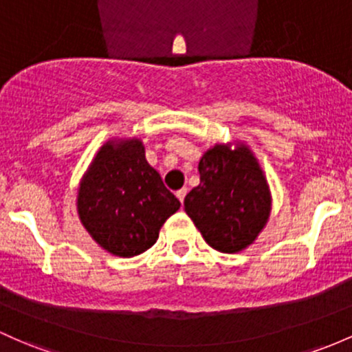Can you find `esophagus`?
Returning a JSON list of instances; mask_svg holds the SVG:
<instances>
[{"mask_svg":"<svg viewBox=\"0 0 352 352\" xmlns=\"http://www.w3.org/2000/svg\"><path fill=\"white\" fill-rule=\"evenodd\" d=\"M186 192H188L186 188H183V190L176 191V196H177V199H179V201H181V205H183V203H184V198H186Z\"/></svg>","mask_w":352,"mask_h":352,"instance_id":"esophagus-1","label":"esophagus"}]
</instances>
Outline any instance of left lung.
<instances>
[{
	"label": "left lung",
	"instance_id": "8db88e82",
	"mask_svg": "<svg viewBox=\"0 0 352 352\" xmlns=\"http://www.w3.org/2000/svg\"><path fill=\"white\" fill-rule=\"evenodd\" d=\"M199 184L184 198V211L211 248L238 253L267 225L272 195L258 160L243 142L214 144L198 164Z\"/></svg>",
	"mask_w": 352,
	"mask_h": 352
}]
</instances>
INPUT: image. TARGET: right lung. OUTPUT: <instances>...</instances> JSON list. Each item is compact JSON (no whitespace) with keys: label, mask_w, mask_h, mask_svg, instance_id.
<instances>
[{"label":"right lung","mask_w":352,"mask_h":352,"mask_svg":"<svg viewBox=\"0 0 352 352\" xmlns=\"http://www.w3.org/2000/svg\"><path fill=\"white\" fill-rule=\"evenodd\" d=\"M179 199L146 160L141 139H109L82 176L77 211L104 250L135 256L153 247L160 230L179 210Z\"/></svg>","instance_id":"1"}]
</instances>
